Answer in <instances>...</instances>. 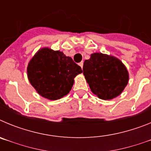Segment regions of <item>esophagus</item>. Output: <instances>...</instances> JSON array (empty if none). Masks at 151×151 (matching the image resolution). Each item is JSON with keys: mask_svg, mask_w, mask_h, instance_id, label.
<instances>
[{"mask_svg": "<svg viewBox=\"0 0 151 151\" xmlns=\"http://www.w3.org/2000/svg\"><path fill=\"white\" fill-rule=\"evenodd\" d=\"M79 66L82 67V69L83 68V62H82V61L81 63H79Z\"/></svg>", "mask_w": 151, "mask_h": 151, "instance_id": "esophagus-1", "label": "esophagus"}]
</instances>
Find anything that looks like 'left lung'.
I'll list each match as a JSON object with an SVG mask.
<instances>
[{"mask_svg":"<svg viewBox=\"0 0 151 151\" xmlns=\"http://www.w3.org/2000/svg\"><path fill=\"white\" fill-rule=\"evenodd\" d=\"M83 74L91 91L103 100L119 95L129 81V73L122 63L101 53L91 54L85 61Z\"/></svg>","mask_w":151,"mask_h":151,"instance_id":"obj_1","label":"left lung"}]
</instances>
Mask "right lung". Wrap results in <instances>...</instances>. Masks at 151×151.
Segmentation results:
<instances>
[{"label":"right lung","mask_w":151,"mask_h":151,"mask_svg":"<svg viewBox=\"0 0 151 151\" xmlns=\"http://www.w3.org/2000/svg\"><path fill=\"white\" fill-rule=\"evenodd\" d=\"M27 73L29 82L38 94L55 101L69 94L74 78L82 70L63 52L42 48L29 62Z\"/></svg>","instance_id":"obj_1"}]
</instances>
